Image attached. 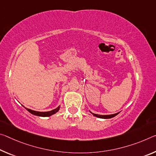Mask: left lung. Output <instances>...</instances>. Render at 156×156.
<instances>
[{"label": "left lung", "instance_id": "left-lung-1", "mask_svg": "<svg viewBox=\"0 0 156 156\" xmlns=\"http://www.w3.org/2000/svg\"><path fill=\"white\" fill-rule=\"evenodd\" d=\"M90 112L92 114V115L94 116V117H98V118H101V119H110V118H112L114 117H115L116 115H117L119 112L117 113H115V114H112V115H97V114H94V113H92L90 111Z\"/></svg>", "mask_w": 156, "mask_h": 156}]
</instances>
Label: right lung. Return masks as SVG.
Masks as SVG:
<instances>
[{
    "mask_svg": "<svg viewBox=\"0 0 156 156\" xmlns=\"http://www.w3.org/2000/svg\"><path fill=\"white\" fill-rule=\"evenodd\" d=\"M29 112H30L31 114H33L34 115L36 116H39V117H50V116L54 115L56 112H58L60 108V105L58 106V108H55V109L52 110L51 111H48V112H38V111H35V110H33L30 109H28V108H25Z\"/></svg>",
    "mask_w": 156,
    "mask_h": 156,
    "instance_id": "1",
    "label": "right lung"
}]
</instances>
